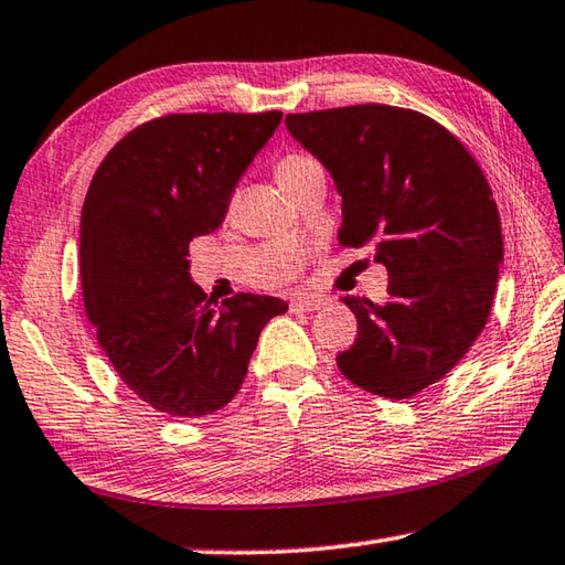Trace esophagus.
<instances>
[{
	"label": "esophagus",
	"mask_w": 565,
	"mask_h": 565,
	"mask_svg": "<svg viewBox=\"0 0 565 565\" xmlns=\"http://www.w3.org/2000/svg\"><path fill=\"white\" fill-rule=\"evenodd\" d=\"M327 303H329V301L321 299V296H299V299H291L289 309H291L294 313L319 311V309H323V306H327Z\"/></svg>",
	"instance_id": "esophagus-1"
}]
</instances>
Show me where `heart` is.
Here are the masks:
<instances>
[{
  "label": "heart",
  "mask_w": 565,
  "mask_h": 565,
  "mask_svg": "<svg viewBox=\"0 0 565 565\" xmlns=\"http://www.w3.org/2000/svg\"><path fill=\"white\" fill-rule=\"evenodd\" d=\"M274 171H276V179H279V184L294 196L296 191L306 184V181H309L313 174H319V171H323V169L313 157L286 154L276 161Z\"/></svg>",
  "instance_id": "heart-1"
}]
</instances>
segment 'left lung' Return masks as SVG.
<instances>
[{
    "instance_id": "obj_1",
    "label": "left lung",
    "mask_w": 565,
    "mask_h": 565,
    "mask_svg": "<svg viewBox=\"0 0 565 565\" xmlns=\"http://www.w3.org/2000/svg\"><path fill=\"white\" fill-rule=\"evenodd\" d=\"M341 194V246L376 244L388 299L343 296L359 321L337 363L351 384L411 398L444 379L489 321L503 236L481 167L426 114L391 104L289 114Z\"/></svg>"
}]
</instances>
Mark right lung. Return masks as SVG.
Returning <instances> with one entry per match:
<instances>
[{"label": "right lung", "instance_id": "add662e5", "mask_svg": "<svg viewBox=\"0 0 565 565\" xmlns=\"http://www.w3.org/2000/svg\"><path fill=\"white\" fill-rule=\"evenodd\" d=\"M281 111L167 114L131 129L94 171L82 206L87 317L114 371L159 414L199 418L232 401L276 296L214 299L191 281L189 244L228 199Z\"/></svg>", "mask_w": 565, "mask_h": 565}]
</instances>
